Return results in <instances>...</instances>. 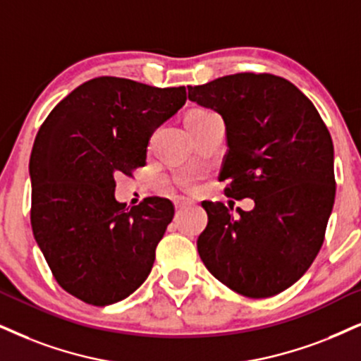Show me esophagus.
Listing matches in <instances>:
<instances>
[{"label":"esophagus","mask_w":361,"mask_h":361,"mask_svg":"<svg viewBox=\"0 0 361 361\" xmlns=\"http://www.w3.org/2000/svg\"><path fill=\"white\" fill-rule=\"evenodd\" d=\"M195 204V202L193 200H188V198H180L176 202V209H185V208H188V207H193Z\"/></svg>","instance_id":"obj_1"}]
</instances>
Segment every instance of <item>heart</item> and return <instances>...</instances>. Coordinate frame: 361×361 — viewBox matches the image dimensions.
<instances>
[{
    "mask_svg": "<svg viewBox=\"0 0 361 361\" xmlns=\"http://www.w3.org/2000/svg\"><path fill=\"white\" fill-rule=\"evenodd\" d=\"M204 113H208V109H191V111L188 113V116H186V120H191V118L195 116H202L204 115ZM195 185V178L193 176H185L183 180H181V186H185V188H191V186Z\"/></svg>",
    "mask_w": 361,
    "mask_h": 361,
    "instance_id": "b5f03b06",
    "label": "heart"
}]
</instances>
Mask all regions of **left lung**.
<instances>
[{"mask_svg":"<svg viewBox=\"0 0 361 361\" xmlns=\"http://www.w3.org/2000/svg\"><path fill=\"white\" fill-rule=\"evenodd\" d=\"M188 98L226 125L225 195L252 198V212L202 203L204 267L228 288L268 298L290 288L320 252L335 203L333 141L314 104L270 73H236L188 86Z\"/></svg>","mask_w":361,"mask_h":361,"instance_id":"left-lung-1","label":"left lung"}]
</instances>
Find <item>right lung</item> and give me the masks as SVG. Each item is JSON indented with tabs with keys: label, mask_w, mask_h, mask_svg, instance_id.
Listing matches in <instances>:
<instances>
[{
	"label": "right lung",
	"mask_w": 361,
	"mask_h": 361,
	"mask_svg": "<svg viewBox=\"0 0 361 361\" xmlns=\"http://www.w3.org/2000/svg\"><path fill=\"white\" fill-rule=\"evenodd\" d=\"M185 102V86L99 76L39 126L30 158L31 228L54 280L81 302H120L152 271L175 208L159 196L126 208L115 200V175L145 166L153 131Z\"/></svg>",
	"instance_id": "add662e5"
}]
</instances>
